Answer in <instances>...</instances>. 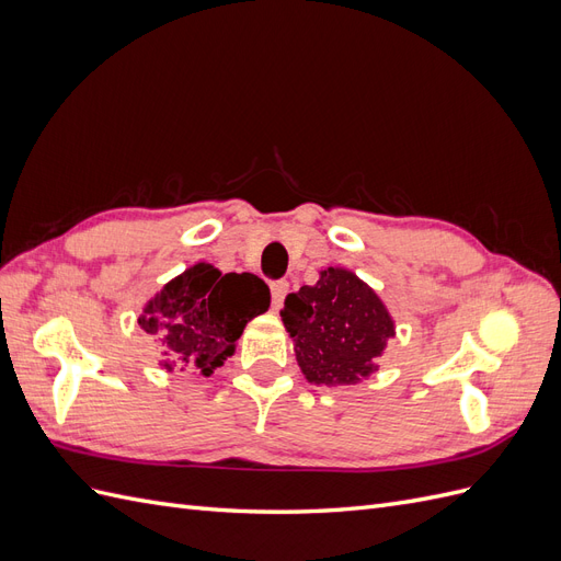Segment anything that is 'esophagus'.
<instances>
[{"mask_svg":"<svg viewBox=\"0 0 561 561\" xmlns=\"http://www.w3.org/2000/svg\"><path fill=\"white\" fill-rule=\"evenodd\" d=\"M287 293H290V283H287V280L271 283V307L280 309V304H283V299H285Z\"/></svg>","mask_w":561,"mask_h":561,"instance_id":"obj_1","label":"esophagus"}]
</instances>
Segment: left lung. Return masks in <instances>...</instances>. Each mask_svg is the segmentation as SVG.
<instances>
[{
	"label": "left lung",
	"instance_id": "left-lung-1",
	"mask_svg": "<svg viewBox=\"0 0 561 561\" xmlns=\"http://www.w3.org/2000/svg\"><path fill=\"white\" fill-rule=\"evenodd\" d=\"M280 318L301 375L316 386H355L375 375L396 336L381 297L342 266L322 268L316 285L287 295Z\"/></svg>",
	"mask_w": 561,
	"mask_h": 561
}]
</instances>
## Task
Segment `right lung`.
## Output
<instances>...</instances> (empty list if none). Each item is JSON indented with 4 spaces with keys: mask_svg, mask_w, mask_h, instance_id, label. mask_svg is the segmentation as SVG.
Listing matches in <instances>:
<instances>
[{
    "mask_svg": "<svg viewBox=\"0 0 561 561\" xmlns=\"http://www.w3.org/2000/svg\"><path fill=\"white\" fill-rule=\"evenodd\" d=\"M268 287L252 274H222L198 262L151 297L138 325L163 346L165 371L210 377L236 351L245 325L268 311Z\"/></svg>",
    "mask_w": 561,
    "mask_h": 561,
    "instance_id": "1",
    "label": "right lung"
}]
</instances>
